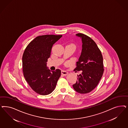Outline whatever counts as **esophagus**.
Here are the masks:
<instances>
[{"label": "esophagus", "mask_w": 128, "mask_h": 128, "mask_svg": "<svg viewBox=\"0 0 128 128\" xmlns=\"http://www.w3.org/2000/svg\"><path fill=\"white\" fill-rule=\"evenodd\" d=\"M61 74H62V75L66 76V75H67V74H68L69 72H66V70H62V72H61Z\"/></svg>", "instance_id": "1"}]
</instances>
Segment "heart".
Masks as SVG:
<instances>
[{
  "mask_svg": "<svg viewBox=\"0 0 128 128\" xmlns=\"http://www.w3.org/2000/svg\"><path fill=\"white\" fill-rule=\"evenodd\" d=\"M71 45H73V44H71Z\"/></svg>",
  "mask_w": 128,
  "mask_h": 128,
  "instance_id": "1",
  "label": "heart"
}]
</instances>
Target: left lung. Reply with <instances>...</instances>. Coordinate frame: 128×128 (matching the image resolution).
Returning <instances> with one entry per match:
<instances>
[{
  "mask_svg": "<svg viewBox=\"0 0 128 128\" xmlns=\"http://www.w3.org/2000/svg\"><path fill=\"white\" fill-rule=\"evenodd\" d=\"M76 35L82 38V51L75 70H82L76 83L74 90L80 94L91 92L98 84L103 74V58L98 46L92 39L82 33Z\"/></svg>",
  "mask_w": 128,
  "mask_h": 128,
  "instance_id": "8db88e82",
  "label": "left lung"
}]
</instances>
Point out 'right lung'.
I'll return each instance as SVG.
<instances>
[{
	"label": "right lung",
	"instance_id": "right-lung-1",
	"mask_svg": "<svg viewBox=\"0 0 128 128\" xmlns=\"http://www.w3.org/2000/svg\"><path fill=\"white\" fill-rule=\"evenodd\" d=\"M62 35L38 36L25 48L22 56V71L26 82L38 94L48 95L54 91L61 71L50 70L46 66L52 46Z\"/></svg>",
	"mask_w": 128,
	"mask_h": 128
}]
</instances>
